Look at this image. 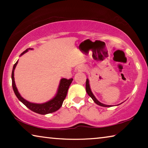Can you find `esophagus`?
Instances as JSON below:
<instances>
[{
  "mask_svg": "<svg viewBox=\"0 0 148 148\" xmlns=\"http://www.w3.org/2000/svg\"><path fill=\"white\" fill-rule=\"evenodd\" d=\"M85 70H86V67L83 64L79 65L78 67L77 68V71L78 72H84L85 71Z\"/></svg>",
  "mask_w": 148,
  "mask_h": 148,
  "instance_id": "esophagus-1",
  "label": "esophagus"
}]
</instances>
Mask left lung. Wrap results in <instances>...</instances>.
<instances>
[{
  "label": "left lung",
  "instance_id": "left-lung-1",
  "mask_svg": "<svg viewBox=\"0 0 148 148\" xmlns=\"http://www.w3.org/2000/svg\"><path fill=\"white\" fill-rule=\"evenodd\" d=\"M86 89L87 93L88 94L89 96L91 97V98L92 100H93V101L97 104H98V105H99V106H103V107H112V106H112V105H106V104H102V103H101V102H99L98 100L96 99V97H95V95H93V93H92V91H91V87H90V84H89V80L88 78H87V79H86ZM122 103H123V102H122ZM122 103H121V104H122ZM119 104H117V105H116V106H118V105H119Z\"/></svg>",
  "mask_w": 148,
  "mask_h": 148
}]
</instances>
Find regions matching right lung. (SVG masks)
<instances>
[{
  "instance_id": "add662e5",
  "label": "right lung",
  "mask_w": 148,
  "mask_h": 148,
  "mask_svg": "<svg viewBox=\"0 0 148 148\" xmlns=\"http://www.w3.org/2000/svg\"><path fill=\"white\" fill-rule=\"evenodd\" d=\"M32 48H28L25 51H24L22 53L20 56H23V54L27 53L29 50H32ZM18 63V61H17L16 63L14 64L13 66V69H12V87H13L14 91L15 92V95H16L20 101L24 105L28 108L29 109L32 110V112H35V113L42 114V115H46L47 114L53 113V112H56L62 106V102H63L65 97H66L67 92H68V89L69 88V86H71L72 80L73 79H67L66 78H62L60 80L59 85L57 89V93L55 95V97L53 99L49 100V101L44 102V103L42 104H37V103H32V102H29L27 101L23 97L21 96L19 92L17 90L16 83H15L14 80V71L15 69L17 66V64Z\"/></svg>"
}]
</instances>
